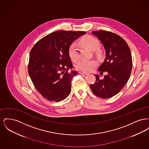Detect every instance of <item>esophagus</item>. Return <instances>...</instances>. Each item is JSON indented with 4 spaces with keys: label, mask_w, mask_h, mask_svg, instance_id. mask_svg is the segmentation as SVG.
I'll list each match as a JSON object with an SVG mask.
<instances>
[{
    "label": "esophagus",
    "mask_w": 149,
    "mask_h": 149,
    "mask_svg": "<svg viewBox=\"0 0 149 149\" xmlns=\"http://www.w3.org/2000/svg\"><path fill=\"white\" fill-rule=\"evenodd\" d=\"M79 74H81V75H87L88 74V73H86V72H79Z\"/></svg>",
    "instance_id": "esophagus-1"
}]
</instances>
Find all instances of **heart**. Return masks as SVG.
<instances>
[{"mask_svg":"<svg viewBox=\"0 0 149 149\" xmlns=\"http://www.w3.org/2000/svg\"><path fill=\"white\" fill-rule=\"evenodd\" d=\"M80 44L89 50L94 51L99 46L98 40L92 36H86L80 41ZM68 54L72 61H76L78 58V50L77 47L74 43L71 44L68 48ZM97 60L92 59L90 60H79L75 65V68L79 71L89 72L92 71L97 66Z\"/></svg>","mask_w":149,"mask_h":149,"instance_id":"heart-1","label":"heart"}]
</instances>
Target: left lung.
I'll list each match as a JSON object with an SVG mask.
<instances>
[{
  "instance_id": "obj_1",
  "label": "left lung",
  "mask_w": 149,
  "mask_h": 149,
  "mask_svg": "<svg viewBox=\"0 0 149 149\" xmlns=\"http://www.w3.org/2000/svg\"><path fill=\"white\" fill-rule=\"evenodd\" d=\"M103 44L106 56L99 71H107L103 79L95 75V82L90 85L93 93L102 98H109L120 92L127 83L132 68L131 52L127 43L114 33L104 30L93 31ZM103 73V72H102Z\"/></svg>"
}]
</instances>
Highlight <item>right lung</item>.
Listing matches in <instances>:
<instances>
[{"instance_id":"1","label":"right lung","mask_w":149,"mask_h":149,"mask_svg":"<svg viewBox=\"0 0 149 149\" xmlns=\"http://www.w3.org/2000/svg\"><path fill=\"white\" fill-rule=\"evenodd\" d=\"M84 31H57L45 36L31 50L28 65L30 78L37 91L45 99L56 102L71 92L72 68L68 48Z\"/></svg>"}]
</instances>
